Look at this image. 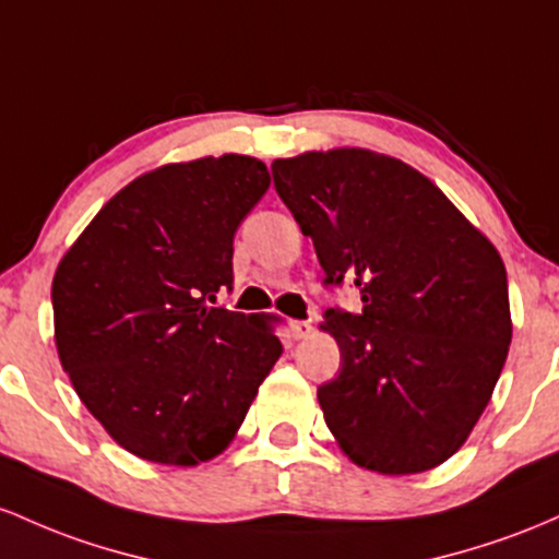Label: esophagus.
<instances>
[{"label":"esophagus","instance_id":"esophagus-1","mask_svg":"<svg viewBox=\"0 0 559 559\" xmlns=\"http://www.w3.org/2000/svg\"><path fill=\"white\" fill-rule=\"evenodd\" d=\"M311 322L309 319H296V322H290V332H293V337H296V341H304V337H309L311 335Z\"/></svg>","mask_w":559,"mask_h":559}]
</instances>
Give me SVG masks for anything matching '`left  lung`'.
Returning a JSON list of instances; mask_svg holds the SVG:
<instances>
[{"label": "left lung", "instance_id": "left-lung-1", "mask_svg": "<svg viewBox=\"0 0 559 559\" xmlns=\"http://www.w3.org/2000/svg\"><path fill=\"white\" fill-rule=\"evenodd\" d=\"M274 190L361 311L328 309L341 369L317 388L343 451L385 475L447 462L491 399L512 341L497 248L428 177L369 150L272 163Z\"/></svg>", "mask_w": 559, "mask_h": 559}]
</instances>
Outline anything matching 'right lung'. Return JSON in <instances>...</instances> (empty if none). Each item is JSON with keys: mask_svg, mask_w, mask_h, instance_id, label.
<instances>
[{"mask_svg": "<svg viewBox=\"0 0 559 559\" xmlns=\"http://www.w3.org/2000/svg\"><path fill=\"white\" fill-rule=\"evenodd\" d=\"M269 190L248 155L171 163L103 205L52 282L62 369L112 441L190 467L231 441L282 343L216 304L235 231Z\"/></svg>", "mask_w": 559, "mask_h": 559, "instance_id": "1", "label": "right lung"}]
</instances>
